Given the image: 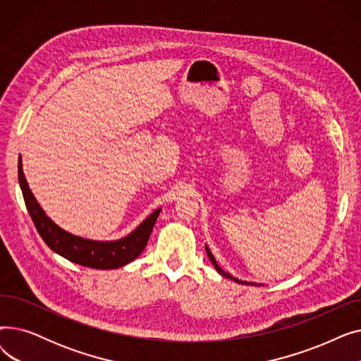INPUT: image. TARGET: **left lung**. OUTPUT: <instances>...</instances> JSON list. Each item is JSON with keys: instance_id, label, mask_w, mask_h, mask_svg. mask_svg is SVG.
I'll use <instances>...</instances> for the list:
<instances>
[{"instance_id": "8db88e82", "label": "left lung", "mask_w": 361, "mask_h": 361, "mask_svg": "<svg viewBox=\"0 0 361 361\" xmlns=\"http://www.w3.org/2000/svg\"><path fill=\"white\" fill-rule=\"evenodd\" d=\"M206 253H207V256H209V259H211V262L214 263V267H215V269L222 275V276H225V278H230V279H233V281H235V282H238V283H250V282H243V281H238L237 278H234V276H231L230 274H226V272H224L219 267H218V263H216V260H215V257H214V255L211 253V250H209V247H207L206 245Z\"/></svg>"}]
</instances>
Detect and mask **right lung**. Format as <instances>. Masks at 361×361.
Here are the masks:
<instances>
[{"label": "right lung", "mask_w": 361, "mask_h": 361, "mask_svg": "<svg viewBox=\"0 0 361 361\" xmlns=\"http://www.w3.org/2000/svg\"><path fill=\"white\" fill-rule=\"evenodd\" d=\"M18 183H20V188L29 215L36 226L37 233H39L48 247L55 253H59L60 256L68 259L70 262L93 269H117L139 257V255L146 247L150 233L154 230V225L161 212V209H157L150 216H147L135 231L121 240H86L61 230L59 225L52 222L45 215L44 209L39 206V203L36 202L27 185L22 169V158H18Z\"/></svg>", "instance_id": "right-lung-1"}]
</instances>
